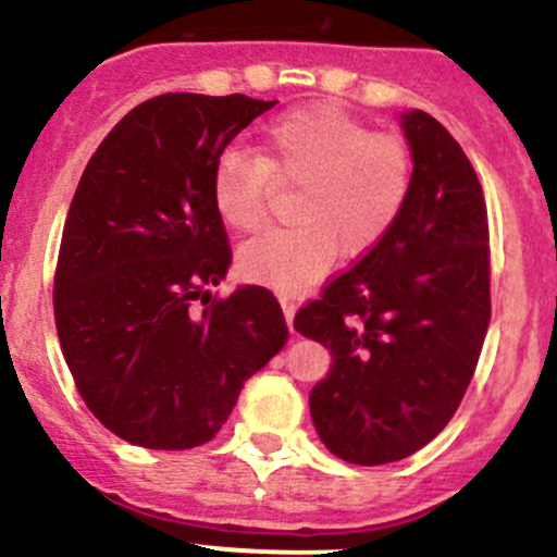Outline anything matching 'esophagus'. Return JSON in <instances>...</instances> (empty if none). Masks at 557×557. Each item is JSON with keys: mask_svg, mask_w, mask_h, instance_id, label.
I'll list each match as a JSON object with an SVG mask.
<instances>
[{"mask_svg": "<svg viewBox=\"0 0 557 557\" xmlns=\"http://www.w3.org/2000/svg\"><path fill=\"white\" fill-rule=\"evenodd\" d=\"M278 302H281V308H284L286 323H289V329H292V323H295V312H297V299L292 295H278Z\"/></svg>", "mask_w": 557, "mask_h": 557, "instance_id": "obj_1", "label": "esophagus"}]
</instances>
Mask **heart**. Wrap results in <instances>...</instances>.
<instances>
[{
	"mask_svg": "<svg viewBox=\"0 0 557 557\" xmlns=\"http://www.w3.org/2000/svg\"><path fill=\"white\" fill-rule=\"evenodd\" d=\"M292 226L247 242L239 276L278 292L315 284L336 252H373L397 226L410 191L413 158L395 134H379L334 104L286 112L265 128L260 154L228 149L212 168V208L234 231H258L276 189H295Z\"/></svg>",
	"mask_w": 557,
	"mask_h": 557,
	"instance_id": "1",
	"label": "heart"
}]
</instances>
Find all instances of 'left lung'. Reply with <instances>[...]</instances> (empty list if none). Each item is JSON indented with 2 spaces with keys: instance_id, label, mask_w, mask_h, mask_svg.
Masks as SVG:
<instances>
[{
  "instance_id": "8db88e82",
  "label": "left lung",
  "mask_w": 557,
  "mask_h": 557,
  "mask_svg": "<svg viewBox=\"0 0 557 557\" xmlns=\"http://www.w3.org/2000/svg\"><path fill=\"white\" fill-rule=\"evenodd\" d=\"M413 191L373 252L297 310L295 329L334 355L310 392L336 458L384 466L429 445L458 410L490 326V221L479 176L429 112L403 115Z\"/></svg>"
}]
</instances>
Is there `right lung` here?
Segmentation results:
<instances>
[{"mask_svg":"<svg viewBox=\"0 0 557 557\" xmlns=\"http://www.w3.org/2000/svg\"><path fill=\"white\" fill-rule=\"evenodd\" d=\"M276 102L160 94L91 154L62 228L54 323L86 408L131 445L189 449L289 339L265 286L210 295L231 265L212 168Z\"/></svg>","mask_w":557,"mask_h":557,"instance_id":"add662e5","label":"right lung"}]
</instances>
